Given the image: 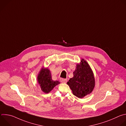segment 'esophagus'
I'll return each mask as SVG.
<instances>
[{"label": "esophagus", "instance_id": "34e87169", "mask_svg": "<svg viewBox=\"0 0 126 126\" xmlns=\"http://www.w3.org/2000/svg\"><path fill=\"white\" fill-rule=\"evenodd\" d=\"M60 81L63 83H66L67 80L66 79H60Z\"/></svg>", "mask_w": 126, "mask_h": 126}]
</instances>
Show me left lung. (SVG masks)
Returning <instances> with one entry per match:
<instances>
[{
    "label": "left lung",
    "instance_id": "left-lung-1",
    "mask_svg": "<svg viewBox=\"0 0 126 126\" xmlns=\"http://www.w3.org/2000/svg\"><path fill=\"white\" fill-rule=\"evenodd\" d=\"M73 75L67 83L73 95L82 98L91 93L95 86V77L91 68L83 58L77 64Z\"/></svg>",
    "mask_w": 126,
    "mask_h": 126
}]
</instances>
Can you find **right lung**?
Listing matches in <instances>:
<instances>
[{"label":"right lung","mask_w":126,"mask_h":126,"mask_svg":"<svg viewBox=\"0 0 126 126\" xmlns=\"http://www.w3.org/2000/svg\"><path fill=\"white\" fill-rule=\"evenodd\" d=\"M37 79L42 91L46 94L51 92L56 85L60 83L59 81H53L52 79L50 70L44 67H42L39 71Z\"/></svg>","instance_id":"right-lung-1"}]
</instances>
